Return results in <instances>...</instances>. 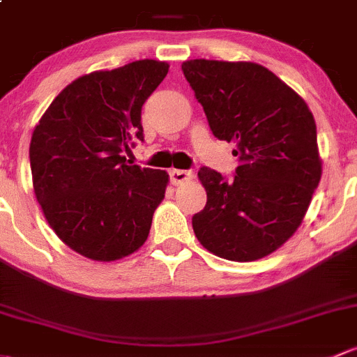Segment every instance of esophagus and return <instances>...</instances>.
Instances as JSON below:
<instances>
[{
  "label": "esophagus",
  "mask_w": 357,
  "mask_h": 357,
  "mask_svg": "<svg viewBox=\"0 0 357 357\" xmlns=\"http://www.w3.org/2000/svg\"><path fill=\"white\" fill-rule=\"evenodd\" d=\"M170 174V182L174 183V185H180V183L183 182H189V180H192L194 174L190 170H170L168 172Z\"/></svg>",
  "instance_id": "obj_1"
}]
</instances>
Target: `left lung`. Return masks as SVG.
Listing matches in <instances>:
<instances>
[{
    "label": "left lung",
    "instance_id": "obj_1",
    "mask_svg": "<svg viewBox=\"0 0 357 357\" xmlns=\"http://www.w3.org/2000/svg\"><path fill=\"white\" fill-rule=\"evenodd\" d=\"M213 135L234 142V178L199 168L208 201L192 216L197 241L230 261L277 251L303 222L321 178L313 113L273 72L251 61H183Z\"/></svg>",
    "mask_w": 357,
    "mask_h": 357
}]
</instances>
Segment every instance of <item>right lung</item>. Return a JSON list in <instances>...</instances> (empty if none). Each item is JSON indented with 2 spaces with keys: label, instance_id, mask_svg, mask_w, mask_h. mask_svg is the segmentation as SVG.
I'll use <instances>...</instances> for the list:
<instances>
[{
  "label": "right lung",
  "instance_id": "right-lung-1",
  "mask_svg": "<svg viewBox=\"0 0 357 357\" xmlns=\"http://www.w3.org/2000/svg\"><path fill=\"white\" fill-rule=\"evenodd\" d=\"M168 63L139 60L68 84L32 134V183L44 216L79 255L115 261L137 251L165 197V170L125 160L144 141L142 105L167 77Z\"/></svg>",
  "mask_w": 357,
  "mask_h": 357
}]
</instances>
